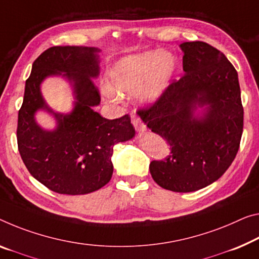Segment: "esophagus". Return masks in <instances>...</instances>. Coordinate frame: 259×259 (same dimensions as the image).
Masks as SVG:
<instances>
[{"mask_svg": "<svg viewBox=\"0 0 259 259\" xmlns=\"http://www.w3.org/2000/svg\"><path fill=\"white\" fill-rule=\"evenodd\" d=\"M132 124L134 125L135 130H137L139 133H143V132H145V131H146V125L143 124V122L141 121L140 118L133 116V117H132Z\"/></svg>", "mask_w": 259, "mask_h": 259, "instance_id": "obj_1", "label": "esophagus"}]
</instances>
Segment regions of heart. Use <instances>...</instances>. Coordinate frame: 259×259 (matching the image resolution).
Masks as SVG:
<instances>
[{
    "mask_svg": "<svg viewBox=\"0 0 259 259\" xmlns=\"http://www.w3.org/2000/svg\"><path fill=\"white\" fill-rule=\"evenodd\" d=\"M176 58L169 52L147 51L122 58L109 71L110 87L103 89L111 102L121 95H135L140 102L150 104L164 93L176 69Z\"/></svg>",
    "mask_w": 259,
    "mask_h": 259,
    "instance_id": "1",
    "label": "heart"
}]
</instances>
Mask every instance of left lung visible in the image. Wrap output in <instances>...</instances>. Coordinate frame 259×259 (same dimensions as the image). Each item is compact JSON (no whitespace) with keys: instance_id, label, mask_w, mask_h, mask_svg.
Instances as JSON below:
<instances>
[{"instance_id":"8db88e82","label":"left lung","mask_w":259,"mask_h":259,"mask_svg":"<svg viewBox=\"0 0 259 259\" xmlns=\"http://www.w3.org/2000/svg\"><path fill=\"white\" fill-rule=\"evenodd\" d=\"M180 47L185 74L138 114L171 148L164 161L150 162L153 180L165 190L193 192L218 181L235 158L243 106L237 71L222 52L204 41Z\"/></svg>"}]
</instances>
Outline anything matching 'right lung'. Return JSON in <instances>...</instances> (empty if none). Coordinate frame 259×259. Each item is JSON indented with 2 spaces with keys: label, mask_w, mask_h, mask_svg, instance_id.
Here are the masks:
<instances>
[{
  "label": "right lung",
  "mask_w": 259,
  "mask_h": 259,
  "mask_svg": "<svg viewBox=\"0 0 259 259\" xmlns=\"http://www.w3.org/2000/svg\"><path fill=\"white\" fill-rule=\"evenodd\" d=\"M98 52L96 47H51L35 59L25 82L18 150L29 172L57 193L78 196L103 188L113 174V146L135 135L128 114L110 120L94 110L101 103L93 81L99 75ZM51 76L71 84L75 99L71 113H55L43 99L40 85ZM40 109L56 119L54 130L42 129L35 120Z\"/></svg>",
  "instance_id": "obj_1"
}]
</instances>
